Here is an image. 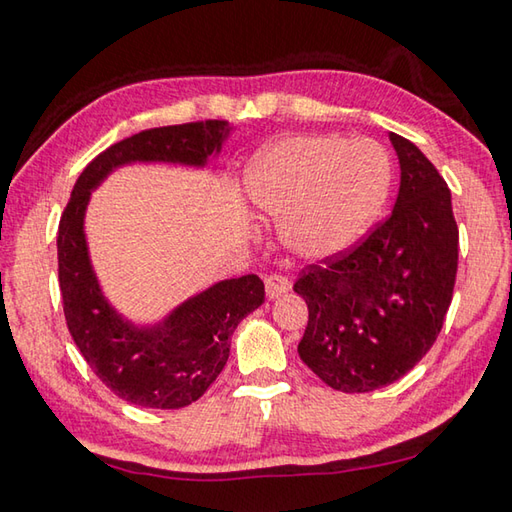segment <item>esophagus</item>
Listing matches in <instances>:
<instances>
[{"label": "esophagus", "instance_id": "obj_1", "mask_svg": "<svg viewBox=\"0 0 512 512\" xmlns=\"http://www.w3.org/2000/svg\"><path fill=\"white\" fill-rule=\"evenodd\" d=\"M264 286H266L268 300H277L280 295L291 291V282H288L284 275H268L264 280Z\"/></svg>", "mask_w": 512, "mask_h": 512}]
</instances>
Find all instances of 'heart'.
I'll return each mask as SVG.
<instances>
[{"label":"heart","mask_w":512,"mask_h":512,"mask_svg":"<svg viewBox=\"0 0 512 512\" xmlns=\"http://www.w3.org/2000/svg\"><path fill=\"white\" fill-rule=\"evenodd\" d=\"M392 181V159L378 143L320 134L262 147L244 174L250 203L309 262L356 248L383 215Z\"/></svg>","instance_id":"1"}]
</instances>
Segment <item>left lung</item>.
Segmentation results:
<instances>
[{"label":"left lung","instance_id":"obj_1","mask_svg":"<svg viewBox=\"0 0 512 512\" xmlns=\"http://www.w3.org/2000/svg\"><path fill=\"white\" fill-rule=\"evenodd\" d=\"M389 141L401 165L392 217L293 286L309 306L297 353L347 394L392 385L430 351L457 277L459 230L448 183L407 138L389 134Z\"/></svg>","mask_w":512,"mask_h":512}]
</instances>
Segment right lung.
<instances>
[{"label": "right lung", "instance_id": "add662e5", "mask_svg": "<svg viewBox=\"0 0 512 512\" xmlns=\"http://www.w3.org/2000/svg\"><path fill=\"white\" fill-rule=\"evenodd\" d=\"M228 120L156 127L98 154L73 185L58 228V275L64 318L87 365L123 401L179 410L215 383L230 356V338L264 304L257 275L219 280L159 320H134L111 304L91 262L87 208L91 192L125 165H179L206 170L230 134Z\"/></svg>", "mask_w": 512, "mask_h": 512}]
</instances>
